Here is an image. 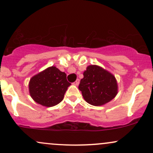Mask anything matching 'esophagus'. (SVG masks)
I'll use <instances>...</instances> for the list:
<instances>
[{
	"label": "esophagus",
	"instance_id": "1",
	"mask_svg": "<svg viewBox=\"0 0 153 153\" xmlns=\"http://www.w3.org/2000/svg\"><path fill=\"white\" fill-rule=\"evenodd\" d=\"M79 83H80V80H79V79H77V80L74 82V85H78Z\"/></svg>",
	"mask_w": 153,
	"mask_h": 153
}]
</instances>
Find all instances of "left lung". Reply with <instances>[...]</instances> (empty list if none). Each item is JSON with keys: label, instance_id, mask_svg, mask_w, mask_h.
<instances>
[{"label": "left lung", "instance_id": "1", "mask_svg": "<svg viewBox=\"0 0 153 153\" xmlns=\"http://www.w3.org/2000/svg\"><path fill=\"white\" fill-rule=\"evenodd\" d=\"M78 88L84 99L96 106L109 102L117 94L118 89L115 77L97 65L88 67Z\"/></svg>", "mask_w": 153, "mask_h": 153}]
</instances>
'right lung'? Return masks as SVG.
<instances>
[{
    "instance_id": "1",
    "label": "right lung",
    "mask_w": 153,
    "mask_h": 153,
    "mask_svg": "<svg viewBox=\"0 0 153 153\" xmlns=\"http://www.w3.org/2000/svg\"><path fill=\"white\" fill-rule=\"evenodd\" d=\"M71 85L65 73L52 66L32 77L29 88L31 98L36 103L50 107L62 101Z\"/></svg>"
}]
</instances>
